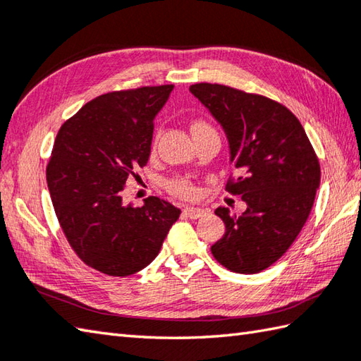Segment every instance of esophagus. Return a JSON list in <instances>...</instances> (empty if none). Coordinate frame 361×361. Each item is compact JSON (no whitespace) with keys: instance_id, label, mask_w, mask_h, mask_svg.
<instances>
[{"instance_id":"obj_1","label":"esophagus","mask_w":361,"mask_h":361,"mask_svg":"<svg viewBox=\"0 0 361 361\" xmlns=\"http://www.w3.org/2000/svg\"><path fill=\"white\" fill-rule=\"evenodd\" d=\"M183 214H185L187 216H190V219H201V216L206 215V209L190 206V207L183 209Z\"/></svg>"}]
</instances>
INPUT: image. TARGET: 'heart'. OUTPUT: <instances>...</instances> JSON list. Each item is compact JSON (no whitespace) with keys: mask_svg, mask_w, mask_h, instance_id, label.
<instances>
[{"mask_svg":"<svg viewBox=\"0 0 361 361\" xmlns=\"http://www.w3.org/2000/svg\"><path fill=\"white\" fill-rule=\"evenodd\" d=\"M190 128H192V135L200 133V132H214V128L204 121H193L192 127ZM168 190L171 193L180 196V198H195L196 193H198V190H196L193 183L185 178H178V179L169 180Z\"/></svg>","mask_w":361,"mask_h":361,"instance_id":"heart-1","label":"heart"}]
</instances>
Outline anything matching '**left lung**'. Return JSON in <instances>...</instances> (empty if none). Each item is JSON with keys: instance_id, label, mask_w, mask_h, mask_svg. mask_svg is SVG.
<instances>
[{"instance_id": "8db88e82", "label": "left lung", "mask_w": 361, "mask_h": 361, "mask_svg": "<svg viewBox=\"0 0 361 361\" xmlns=\"http://www.w3.org/2000/svg\"><path fill=\"white\" fill-rule=\"evenodd\" d=\"M190 92L226 133L229 161L239 176L226 190L247 204L242 215L215 209L226 233L212 255L235 274H259L286 253L314 204L321 166L311 142L286 106L223 85L198 83Z\"/></svg>"}]
</instances>
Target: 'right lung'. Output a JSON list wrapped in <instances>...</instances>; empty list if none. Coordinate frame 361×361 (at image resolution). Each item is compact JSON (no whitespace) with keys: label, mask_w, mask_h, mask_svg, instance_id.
I'll return each instance as SVG.
<instances>
[{"label":"right lung","mask_w":361,"mask_h":361,"mask_svg":"<svg viewBox=\"0 0 361 361\" xmlns=\"http://www.w3.org/2000/svg\"><path fill=\"white\" fill-rule=\"evenodd\" d=\"M173 85L108 92L61 126L47 165L51 202L75 253L102 274L128 276L147 267L180 210L151 196L124 204L130 176L151 155L154 119Z\"/></svg>","instance_id":"obj_1"}]
</instances>
